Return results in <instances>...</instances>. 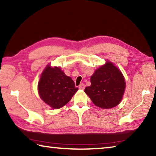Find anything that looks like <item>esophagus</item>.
<instances>
[{"mask_svg": "<svg viewBox=\"0 0 156 156\" xmlns=\"http://www.w3.org/2000/svg\"><path fill=\"white\" fill-rule=\"evenodd\" d=\"M84 87H85V85H84V83H82V84H80V85H79V89H83V90Z\"/></svg>", "mask_w": 156, "mask_h": 156, "instance_id": "obj_1", "label": "esophagus"}]
</instances>
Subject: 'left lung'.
<instances>
[{"label":"left lung","mask_w":156,"mask_h":156,"mask_svg":"<svg viewBox=\"0 0 156 156\" xmlns=\"http://www.w3.org/2000/svg\"><path fill=\"white\" fill-rule=\"evenodd\" d=\"M125 89V80L120 71L112 62L100 67L91 77V85L84 92L93 103L102 109H110L120 103Z\"/></svg>","instance_id":"left-lung-1"}]
</instances>
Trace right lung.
Returning a JSON list of instances; mask_svg holds the SVG:
<instances>
[{
	"mask_svg": "<svg viewBox=\"0 0 156 156\" xmlns=\"http://www.w3.org/2000/svg\"><path fill=\"white\" fill-rule=\"evenodd\" d=\"M41 99L53 109H59L70 101L78 91L74 82L67 76L60 67L44 69L38 83Z\"/></svg>",
	"mask_w": 156,
	"mask_h": 156,
	"instance_id": "add662e5",
	"label": "right lung"
}]
</instances>
